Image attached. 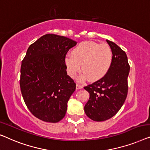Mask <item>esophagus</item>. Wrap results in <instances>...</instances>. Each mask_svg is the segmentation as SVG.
Returning a JSON list of instances; mask_svg holds the SVG:
<instances>
[{"mask_svg":"<svg viewBox=\"0 0 150 150\" xmlns=\"http://www.w3.org/2000/svg\"><path fill=\"white\" fill-rule=\"evenodd\" d=\"M81 88H83V86L81 85V84H79V83L76 84V89L79 90V89H81Z\"/></svg>","mask_w":150,"mask_h":150,"instance_id":"obj_1","label":"esophagus"}]
</instances>
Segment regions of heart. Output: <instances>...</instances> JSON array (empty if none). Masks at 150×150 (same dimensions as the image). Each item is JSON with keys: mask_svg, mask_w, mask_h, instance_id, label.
I'll use <instances>...</instances> for the list:
<instances>
[{"mask_svg": "<svg viewBox=\"0 0 150 150\" xmlns=\"http://www.w3.org/2000/svg\"><path fill=\"white\" fill-rule=\"evenodd\" d=\"M67 71L71 77H75L81 71L83 74L80 81L87 79L91 81L99 80L108 73L113 62V52L106 43L94 41L80 43L71 51V56L64 59Z\"/></svg>", "mask_w": 150, "mask_h": 150, "instance_id": "obj_1", "label": "heart"}]
</instances>
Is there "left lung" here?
I'll list each match as a JSON object with an SVG mask.
<instances>
[{"label": "left lung", "instance_id": "obj_1", "mask_svg": "<svg viewBox=\"0 0 150 150\" xmlns=\"http://www.w3.org/2000/svg\"><path fill=\"white\" fill-rule=\"evenodd\" d=\"M113 52V62L102 79L84 87L90 98L84 107L87 116L96 122L110 119L120 110L127 96L130 66L128 58L119 46L107 40Z\"/></svg>", "mask_w": 150, "mask_h": 150}]
</instances>
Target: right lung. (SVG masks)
<instances>
[{
  "label": "right lung",
  "instance_id": "1",
  "mask_svg": "<svg viewBox=\"0 0 150 150\" xmlns=\"http://www.w3.org/2000/svg\"><path fill=\"white\" fill-rule=\"evenodd\" d=\"M77 42L54 34L42 36L27 50L20 70V89L33 115L56 123L65 116L76 84L67 75L64 59Z\"/></svg>",
  "mask_w": 150,
  "mask_h": 150
}]
</instances>
